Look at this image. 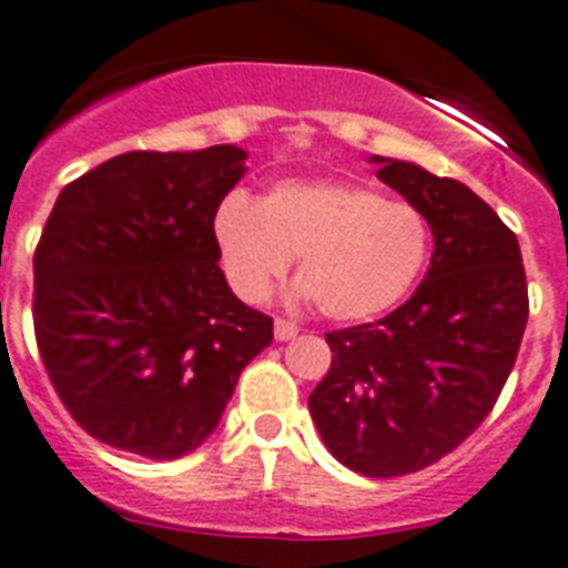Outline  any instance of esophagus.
<instances>
[{
	"label": "esophagus",
	"mask_w": 568,
	"mask_h": 568,
	"mask_svg": "<svg viewBox=\"0 0 568 568\" xmlns=\"http://www.w3.org/2000/svg\"><path fill=\"white\" fill-rule=\"evenodd\" d=\"M298 334V325L296 322H290V320H275V339H293Z\"/></svg>",
	"instance_id": "esophagus-1"
}]
</instances>
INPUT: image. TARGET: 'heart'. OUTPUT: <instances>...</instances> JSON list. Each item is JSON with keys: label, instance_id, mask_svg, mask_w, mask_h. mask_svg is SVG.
<instances>
[{"label": "heart", "instance_id": "b5f03b06", "mask_svg": "<svg viewBox=\"0 0 568 568\" xmlns=\"http://www.w3.org/2000/svg\"><path fill=\"white\" fill-rule=\"evenodd\" d=\"M211 229L240 298L263 302L298 257V296L337 322L396 307L430 255L419 207L355 181H278L257 202L229 193Z\"/></svg>", "mask_w": 568, "mask_h": 568}]
</instances>
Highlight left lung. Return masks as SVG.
Returning <instances> with one entry per match:
<instances>
[{
  "mask_svg": "<svg viewBox=\"0 0 568 568\" xmlns=\"http://www.w3.org/2000/svg\"><path fill=\"white\" fill-rule=\"evenodd\" d=\"M372 161L428 216L434 257L389 316L325 334L331 369L307 407L339 464L396 478L437 464L487 419L519 355L528 281L516 234L466 184Z\"/></svg>",
  "mask_w": 568,
  "mask_h": 568,
  "instance_id": "obj_1",
  "label": "left lung"
}]
</instances>
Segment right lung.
<instances>
[{"instance_id": "right-lung-1", "label": "right lung", "mask_w": 568, "mask_h": 568, "mask_svg": "<svg viewBox=\"0 0 568 568\" xmlns=\"http://www.w3.org/2000/svg\"><path fill=\"white\" fill-rule=\"evenodd\" d=\"M246 152H125L61 190L34 252V337L54 393L99 443L152 460L220 425L272 320L231 293L213 211Z\"/></svg>"}]
</instances>
